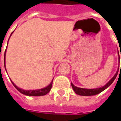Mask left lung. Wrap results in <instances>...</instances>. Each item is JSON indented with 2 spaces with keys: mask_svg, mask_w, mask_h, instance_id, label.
<instances>
[{
  "mask_svg": "<svg viewBox=\"0 0 121 121\" xmlns=\"http://www.w3.org/2000/svg\"><path fill=\"white\" fill-rule=\"evenodd\" d=\"M119 61H120L119 56ZM118 71H119V70H118ZM118 71H117V73L115 74L114 76H113V78H112L111 79L105 86H104L103 87H102L96 88V89H85V88H80V87H76L75 86H74L72 83H71V86H72V87H73V90L74 91V92H75L77 95H82V96H92V95H97V94L100 93H101L102 91H103L104 90H105V89H106V88H108V87L113 83V82L114 81L115 79L116 78V77H117V74H118Z\"/></svg>",
  "mask_w": 121,
  "mask_h": 121,
  "instance_id": "8db88e82",
  "label": "left lung"
}]
</instances>
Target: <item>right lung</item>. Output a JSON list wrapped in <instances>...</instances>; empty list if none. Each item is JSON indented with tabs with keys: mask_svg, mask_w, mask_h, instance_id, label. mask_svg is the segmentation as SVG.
<instances>
[{
	"mask_svg": "<svg viewBox=\"0 0 121 121\" xmlns=\"http://www.w3.org/2000/svg\"><path fill=\"white\" fill-rule=\"evenodd\" d=\"M13 33V32H12ZM11 34V35H12ZM11 36V35H10ZM6 49L5 50V53H4V67H5V69H6V66H5V56H6ZM12 81V80H11ZM52 82L53 80H52V82H50V84L47 87H46L45 88H43V89H36V90H24V89H21V88H19L18 87L15 85V84L12 81V84L14 86V87L16 88V89L19 91L20 93H21L23 95H27V96H43V95H45L50 91V89L52 88Z\"/></svg>",
	"mask_w": 121,
	"mask_h": 121,
	"instance_id": "right-lung-1",
	"label": "right lung"
}]
</instances>
